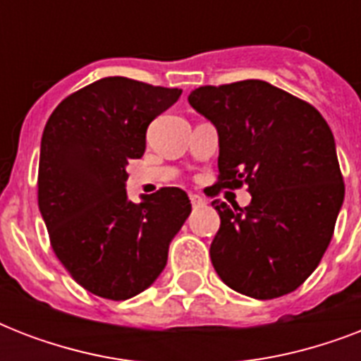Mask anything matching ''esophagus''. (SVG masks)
<instances>
[{"label":"esophagus","mask_w":361,"mask_h":361,"mask_svg":"<svg viewBox=\"0 0 361 361\" xmlns=\"http://www.w3.org/2000/svg\"><path fill=\"white\" fill-rule=\"evenodd\" d=\"M189 198H191V204L195 206V208H198V206H204V204H206V200H204L200 195H189Z\"/></svg>","instance_id":"34e87169"}]
</instances>
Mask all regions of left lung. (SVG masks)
<instances>
[{
	"mask_svg": "<svg viewBox=\"0 0 361 361\" xmlns=\"http://www.w3.org/2000/svg\"><path fill=\"white\" fill-rule=\"evenodd\" d=\"M189 104L219 135V181L245 183V208L212 202L221 217L209 255L232 290L271 300L319 266L345 198L336 140L320 112L264 80L202 86Z\"/></svg>",
	"mask_w": 361,
	"mask_h": 361,
	"instance_id": "8db88e82",
	"label": "left lung"
}]
</instances>
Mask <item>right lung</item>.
<instances>
[{"label":"right lung","instance_id":"add662e5","mask_svg":"<svg viewBox=\"0 0 361 361\" xmlns=\"http://www.w3.org/2000/svg\"><path fill=\"white\" fill-rule=\"evenodd\" d=\"M180 95L109 76L63 99L44 125L39 212L59 262L95 296L120 302L146 290L191 214L178 187L142 195L138 204L125 191V166L144 155L147 125Z\"/></svg>","mask_w":361,"mask_h":361}]
</instances>
